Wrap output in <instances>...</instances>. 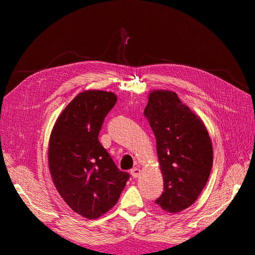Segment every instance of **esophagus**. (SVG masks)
Returning <instances> with one entry per match:
<instances>
[{
    "label": "esophagus",
    "mask_w": 255,
    "mask_h": 255,
    "mask_svg": "<svg viewBox=\"0 0 255 255\" xmlns=\"http://www.w3.org/2000/svg\"><path fill=\"white\" fill-rule=\"evenodd\" d=\"M130 173H131L132 177L136 178V177H138L140 175V169H139V167H133V169L130 170Z\"/></svg>",
    "instance_id": "1"
}]
</instances>
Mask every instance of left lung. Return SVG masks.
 <instances>
[{"mask_svg":"<svg viewBox=\"0 0 255 255\" xmlns=\"http://www.w3.org/2000/svg\"><path fill=\"white\" fill-rule=\"evenodd\" d=\"M143 114L155 136L163 174V192L155 204L178 213L195 203L208 181L213 167L208 131L171 91L151 92Z\"/></svg>","mask_w":255,"mask_h":255,"instance_id":"obj_1","label":"left lung"}]
</instances>
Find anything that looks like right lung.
I'll list each match as a JSON object with an SVG mask.
<instances>
[{
    "instance_id": "right-lung-1",
    "label": "right lung",
    "mask_w": 255,
    "mask_h": 255,
    "mask_svg": "<svg viewBox=\"0 0 255 255\" xmlns=\"http://www.w3.org/2000/svg\"><path fill=\"white\" fill-rule=\"evenodd\" d=\"M116 102L112 92L80 93L51 131L48 161L52 181L69 207L89 219L113 208L130 177L99 141L104 119Z\"/></svg>"
}]
</instances>
